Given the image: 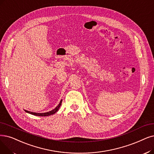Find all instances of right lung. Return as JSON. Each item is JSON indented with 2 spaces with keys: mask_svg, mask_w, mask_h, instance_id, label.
<instances>
[{
  "mask_svg": "<svg viewBox=\"0 0 154 154\" xmlns=\"http://www.w3.org/2000/svg\"><path fill=\"white\" fill-rule=\"evenodd\" d=\"M62 100H61L59 104L56 107L55 109H53V110L48 111V112H42V113H38V112H31V111H29L27 110H24L25 112L29 113L31 115H35V116H50V115H52L53 114H55L56 112L58 111V110L59 109L60 107L61 104H62Z\"/></svg>",
  "mask_w": 154,
  "mask_h": 154,
  "instance_id": "right-lung-1",
  "label": "right lung"
}]
</instances>
